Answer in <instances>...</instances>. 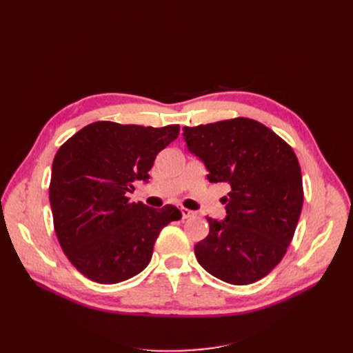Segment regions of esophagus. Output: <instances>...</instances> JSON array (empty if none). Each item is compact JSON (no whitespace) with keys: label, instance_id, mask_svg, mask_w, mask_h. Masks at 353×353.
<instances>
[{"label":"esophagus","instance_id":"34e87169","mask_svg":"<svg viewBox=\"0 0 353 353\" xmlns=\"http://www.w3.org/2000/svg\"><path fill=\"white\" fill-rule=\"evenodd\" d=\"M181 215H183V219H188L191 216H194L196 212L190 210V209H185V208H181Z\"/></svg>","mask_w":353,"mask_h":353}]
</instances>
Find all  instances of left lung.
Returning a JSON list of instances; mask_svg holds the SVG:
<instances>
[{
	"label": "left lung",
	"mask_w": 353,
	"mask_h": 353,
	"mask_svg": "<svg viewBox=\"0 0 353 353\" xmlns=\"http://www.w3.org/2000/svg\"><path fill=\"white\" fill-rule=\"evenodd\" d=\"M184 141L209 170V183L231 187L225 219L206 218L209 234L194 245L199 263L216 279L252 284L287 252L303 205L302 172L293 148L248 117L184 126Z\"/></svg>",
	"instance_id": "1"
}]
</instances>
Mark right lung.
I'll use <instances>...</instances> for the list:
<instances>
[{
    "mask_svg": "<svg viewBox=\"0 0 353 353\" xmlns=\"http://www.w3.org/2000/svg\"><path fill=\"white\" fill-rule=\"evenodd\" d=\"M179 134L163 128L94 122L70 137L52 160L50 205L59 243L82 275L100 284L132 279L148 265L160 231L181 212L130 201L147 183L160 150Z\"/></svg>",
    "mask_w": 353,
    "mask_h": 353,
    "instance_id": "right-lung-1",
    "label": "right lung"
}]
</instances>
